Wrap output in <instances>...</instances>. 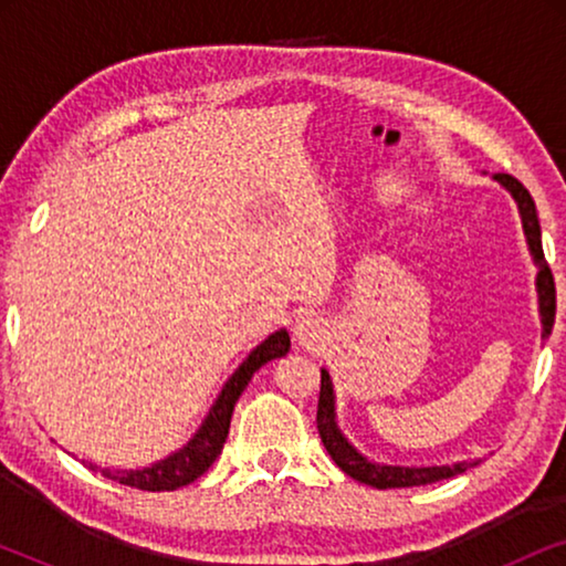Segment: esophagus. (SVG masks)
<instances>
[{"label":"esophagus","instance_id":"1","mask_svg":"<svg viewBox=\"0 0 566 566\" xmlns=\"http://www.w3.org/2000/svg\"><path fill=\"white\" fill-rule=\"evenodd\" d=\"M293 335H296L301 345L312 347L319 343L324 335V322L316 314H301L296 324H293Z\"/></svg>","mask_w":566,"mask_h":566}]
</instances>
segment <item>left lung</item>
<instances>
[{
	"label": "left lung",
	"mask_w": 566,
	"mask_h": 566,
	"mask_svg": "<svg viewBox=\"0 0 566 566\" xmlns=\"http://www.w3.org/2000/svg\"><path fill=\"white\" fill-rule=\"evenodd\" d=\"M494 182H500L510 196H513L517 213H521L523 234L528 242V252L536 265V293H538V316H541V339H548L554 327L556 316V289H554V275L548 270L544 260V247H541V223L536 213V203H533L531 192L515 180L513 175H492ZM316 428H319L322 443L332 455V461L345 471L347 476H353L355 482L376 486V490H394V486H420L432 484L440 479H451L455 474L476 467V459L469 461H453V463H440V467H394V463H378L370 461L368 455H363L350 440L345 438V432L337 424V397L335 386H332L329 370L322 368V391H319V407H316Z\"/></svg>",
	"instance_id": "obj_1"
}]
</instances>
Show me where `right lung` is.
<instances>
[{"instance_id":"right-lung-1","label":"right lung","mask_w":566,"mask_h":566,"mask_svg":"<svg viewBox=\"0 0 566 566\" xmlns=\"http://www.w3.org/2000/svg\"><path fill=\"white\" fill-rule=\"evenodd\" d=\"M291 350V337L285 329H277L273 335H268L262 343L250 350V355L242 360L234 374L229 376V381L223 384L219 397L208 409L206 420L200 422L188 443H185L180 451L169 453L167 459L154 461L151 467L142 469H103L97 463H90L92 471H99V474L113 479V482H120L126 486H136V490H149V492H172L177 486H185L196 482L198 476H203V471L219 459L223 443H227L229 424H231V412H234L237 399L242 397L247 384L252 381L254 370H260L265 363L283 358L285 353Z\"/></svg>"}]
</instances>
